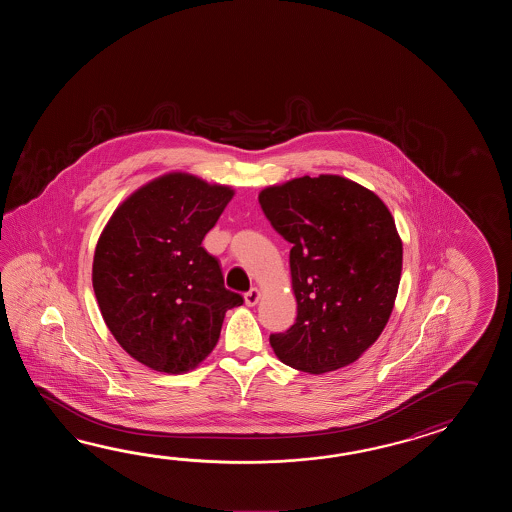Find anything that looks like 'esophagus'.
<instances>
[{
	"instance_id": "esophagus-1",
	"label": "esophagus",
	"mask_w": 512,
	"mask_h": 512,
	"mask_svg": "<svg viewBox=\"0 0 512 512\" xmlns=\"http://www.w3.org/2000/svg\"><path fill=\"white\" fill-rule=\"evenodd\" d=\"M260 298V289H258V287H252L249 293H245V304L251 305L252 307V305H256L258 302H260Z\"/></svg>"
}]
</instances>
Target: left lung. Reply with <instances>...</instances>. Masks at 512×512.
I'll return each instance as SVG.
<instances>
[{"label": "left lung", "mask_w": 512, "mask_h": 512, "mask_svg": "<svg viewBox=\"0 0 512 512\" xmlns=\"http://www.w3.org/2000/svg\"><path fill=\"white\" fill-rule=\"evenodd\" d=\"M261 210L289 241L296 322L271 335L283 364L327 373L359 359L392 315L403 241L381 197L340 175L298 177L260 192Z\"/></svg>", "instance_id": "obj_1"}]
</instances>
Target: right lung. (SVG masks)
I'll return each mask as SVG.
<instances>
[{"label": "right lung", "instance_id": "right-lung-1", "mask_svg": "<svg viewBox=\"0 0 512 512\" xmlns=\"http://www.w3.org/2000/svg\"><path fill=\"white\" fill-rule=\"evenodd\" d=\"M232 196L230 186L196 175H161L135 190L98 238L93 289L102 318L152 370H194L216 348L225 313L243 304L201 247Z\"/></svg>", "mask_w": 512, "mask_h": 512}]
</instances>
